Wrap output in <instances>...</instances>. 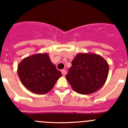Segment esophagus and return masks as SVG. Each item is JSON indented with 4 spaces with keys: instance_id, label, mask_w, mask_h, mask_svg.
Segmentation results:
<instances>
[{
    "instance_id": "esophagus-1",
    "label": "esophagus",
    "mask_w": 128,
    "mask_h": 128,
    "mask_svg": "<svg viewBox=\"0 0 128 128\" xmlns=\"http://www.w3.org/2000/svg\"><path fill=\"white\" fill-rule=\"evenodd\" d=\"M62 74H63V76L66 75V70H65V69H63V70H62Z\"/></svg>"
}]
</instances>
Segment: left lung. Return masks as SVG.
I'll return each instance as SVG.
<instances>
[{
	"mask_svg": "<svg viewBox=\"0 0 128 128\" xmlns=\"http://www.w3.org/2000/svg\"><path fill=\"white\" fill-rule=\"evenodd\" d=\"M109 65L95 54H78L72 62L66 79L80 94H90L99 90L107 79Z\"/></svg>",
	"mask_w": 128,
	"mask_h": 128,
	"instance_id": "left-lung-1",
	"label": "left lung"
}]
</instances>
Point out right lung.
Here are the masks:
<instances>
[{
	"mask_svg": "<svg viewBox=\"0 0 128 128\" xmlns=\"http://www.w3.org/2000/svg\"><path fill=\"white\" fill-rule=\"evenodd\" d=\"M18 74L22 84L38 94L50 91L62 76L47 54H34L24 59L18 66Z\"/></svg>",
	"mask_w": 128,
	"mask_h": 128,
	"instance_id": "1",
	"label": "right lung"
}]
</instances>
